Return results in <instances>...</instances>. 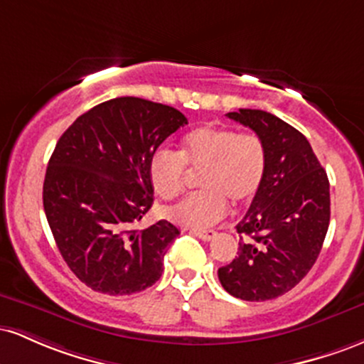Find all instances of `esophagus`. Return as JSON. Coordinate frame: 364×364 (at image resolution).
Here are the masks:
<instances>
[{
  "instance_id": "esophagus-1",
  "label": "esophagus",
  "mask_w": 364,
  "mask_h": 364,
  "mask_svg": "<svg viewBox=\"0 0 364 364\" xmlns=\"http://www.w3.org/2000/svg\"><path fill=\"white\" fill-rule=\"evenodd\" d=\"M191 235H195L196 237L203 241H212L217 236L215 231H202V229H191Z\"/></svg>"
}]
</instances>
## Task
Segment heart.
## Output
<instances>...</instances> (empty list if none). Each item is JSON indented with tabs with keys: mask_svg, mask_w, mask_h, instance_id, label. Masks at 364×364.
I'll use <instances>...</instances> for the list:
<instances>
[{
	"mask_svg": "<svg viewBox=\"0 0 364 364\" xmlns=\"http://www.w3.org/2000/svg\"><path fill=\"white\" fill-rule=\"evenodd\" d=\"M186 168L202 171L203 191L186 196L166 215L183 228L203 229L228 215V200L246 205L258 195L267 173V149L257 133L225 127L195 128L183 139L178 154L161 149L149 161V179L156 195L173 200L186 183Z\"/></svg>",
	"mask_w": 364,
	"mask_h": 364,
	"instance_id": "heart-1",
	"label": "heart"
}]
</instances>
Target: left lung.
Listing matches in <instances>:
<instances>
[{
    "instance_id": "1",
    "label": "left lung",
    "mask_w": 364,
    "mask_h": 364,
    "mask_svg": "<svg viewBox=\"0 0 364 364\" xmlns=\"http://www.w3.org/2000/svg\"><path fill=\"white\" fill-rule=\"evenodd\" d=\"M267 149L263 185L240 224L236 258L219 281L235 298L267 301L291 291L318 258L330 223V185L301 132L260 109L228 112Z\"/></svg>"
}]
</instances>
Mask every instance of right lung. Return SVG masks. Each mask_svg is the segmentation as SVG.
I'll return each instance as SVG.
<instances>
[{
  "mask_svg": "<svg viewBox=\"0 0 364 364\" xmlns=\"http://www.w3.org/2000/svg\"><path fill=\"white\" fill-rule=\"evenodd\" d=\"M185 114L140 97H116L78 116L46 169L43 202L63 260L111 296L140 292L162 275L176 225L135 224L152 207L149 161Z\"/></svg>",
  "mask_w": 364,
  "mask_h": 364,
  "instance_id": "1",
  "label": "right lung"
}]
</instances>
